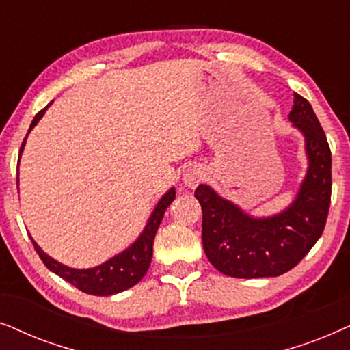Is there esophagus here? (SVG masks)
Returning <instances> with one entry per match:
<instances>
[{"label": "esophagus", "mask_w": 350, "mask_h": 350, "mask_svg": "<svg viewBox=\"0 0 350 350\" xmlns=\"http://www.w3.org/2000/svg\"><path fill=\"white\" fill-rule=\"evenodd\" d=\"M204 178V172L202 167H190V170H187L184 172V184L189 185V187H195V185H198L200 180H202Z\"/></svg>", "instance_id": "1"}]
</instances>
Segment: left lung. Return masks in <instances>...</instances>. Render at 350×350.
I'll list each match as a JSON object with an SVG mask.
<instances>
[{
  "instance_id": "left-lung-1",
  "label": "left lung",
  "mask_w": 350,
  "mask_h": 350,
  "mask_svg": "<svg viewBox=\"0 0 350 350\" xmlns=\"http://www.w3.org/2000/svg\"><path fill=\"white\" fill-rule=\"evenodd\" d=\"M306 142V176L290 206L256 217L206 184L195 197L202 204L203 248L214 267L235 278L278 277L296 267L325 229L332 200V152L312 105L295 92L288 115Z\"/></svg>"
}]
</instances>
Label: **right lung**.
I'll list each match as a JSON object with an SVG mask.
<instances>
[{
  "mask_svg": "<svg viewBox=\"0 0 350 350\" xmlns=\"http://www.w3.org/2000/svg\"><path fill=\"white\" fill-rule=\"evenodd\" d=\"M51 105V104H49ZM48 105V107H49ZM48 107H44L43 110L38 111L35 115L33 121H31L29 133L36 126V123L43 118L44 111L48 110ZM29 136V134H27ZM27 136L23 139L22 147H21V155L25 147ZM18 184V178H17ZM176 198V189L171 187L167 192L160 198V202L157 203L155 209H153L150 217L144 227L142 234L137 237V240L133 245H129L126 250H123L121 253L115 254L113 258H110L100 265L91 269H73L68 265L60 264L59 260H55L44 253L40 248L38 243L31 239L36 253L43 260V264L48 267L51 272H54L55 275L64 278L65 282L72 283L73 286H77L78 290L88 295L94 296H110L121 293L128 288H131L142 280V277L146 275L148 267H150L152 253H153V240H155V234L160 227V222L165 214L166 208L172 203V200Z\"/></svg>",
  "mask_w": 350,
  "mask_h": 350,
  "instance_id": "add662e5",
  "label": "right lung"
}]
</instances>
